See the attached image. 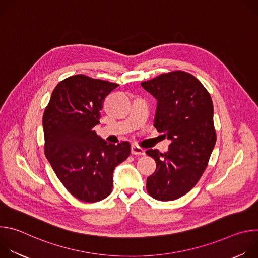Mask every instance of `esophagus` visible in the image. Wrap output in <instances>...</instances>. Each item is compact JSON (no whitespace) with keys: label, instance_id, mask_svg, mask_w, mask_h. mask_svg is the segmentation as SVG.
<instances>
[{"label":"esophagus","instance_id":"obj_1","mask_svg":"<svg viewBox=\"0 0 258 258\" xmlns=\"http://www.w3.org/2000/svg\"><path fill=\"white\" fill-rule=\"evenodd\" d=\"M132 154L133 155H145V150L143 148H140L137 145L132 146Z\"/></svg>","mask_w":258,"mask_h":258}]
</instances>
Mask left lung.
Instances as JSON below:
<instances>
[{
  "label": "left lung",
  "mask_w": 258,
  "mask_h": 258,
  "mask_svg": "<svg viewBox=\"0 0 258 258\" xmlns=\"http://www.w3.org/2000/svg\"><path fill=\"white\" fill-rule=\"evenodd\" d=\"M141 85L158 101L154 126L171 141L167 153L146 152L156 162L147 192L156 200H175L196 186L208 165L216 142L212 100L199 80L181 70Z\"/></svg>",
  "instance_id": "1"
}]
</instances>
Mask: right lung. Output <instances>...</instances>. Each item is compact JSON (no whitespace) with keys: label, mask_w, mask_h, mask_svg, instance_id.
<instances>
[{"label":"right lung","mask_w":258,"mask_h":258,"mask_svg":"<svg viewBox=\"0 0 258 258\" xmlns=\"http://www.w3.org/2000/svg\"><path fill=\"white\" fill-rule=\"evenodd\" d=\"M117 87L84 75L72 76L56 86L45 109V155L64 188L84 202L110 195L115 166L131 154L128 142L108 144L93 130L100 123L106 96Z\"/></svg>","instance_id":"add662e5"}]
</instances>
